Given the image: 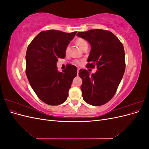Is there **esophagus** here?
<instances>
[{
  "label": "esophagus",
  "instance_id": "esophagus-1",
  "mask_svg": "<svg viewBox=\"0 0 149 149\" xmlns=\"http://www.w3.org/2000/svg\"><path fill=\"white\" fill-rule=\"evenodd\" d=\"M79 69L78 68V73H79Z\"/></svg>",
  "mask_w": 149,
  "mask_h": 149
}]
</instances>
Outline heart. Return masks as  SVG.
Masks as SVG:
<instances>
[{
	"label": "heart",
	"instance_id": "obj_1",
	"mask_svg": "<svg viewBox=\"0 0 149 149\" xmlns=\"http://www.w3.org/2000/svg\"><path fill=\"white\" fill-rule=\"evenodd\" d=\"M76 43H77V44L80 47V48L82 49L84 47L88 46V43L86 42V40H84V38H78L77 40H76ZM68 52H69V46H67L66 48L65 52H66V53H68ZM73 64L74 65L80 66L82 64V61L81 60H74L73 62Z\"/></svg>",
	"mask_w": 149,
	"mask_h": 149
}]
</instances>
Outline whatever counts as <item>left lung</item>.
<instances>
[{"label": "left lung", "instance_id": "8db88e82", "mask_svg": "<svg viewBox=\"0 0 149 149\" xmlns=\"http://www.w3.org/2000/svg\"><path fill=\"white\" fill-rule=\"evenodd\" d=\"M77 35L91 47L86 67L97 69L89 74L88 70L79 71L82 79L81 86L84 101L90 105L102 106L113 97L125 68L123 45L110 31L102 29L78 32Z\"/></svg>", "mask_w": 149, "mask_h": 149}]
</instances>
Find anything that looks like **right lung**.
Segmentation results:
<instances>
[{"label": "right lung", "mask_w": 149, "mask_h": 149, "mask_svg": "<svg viewBox=\"0 0 149 149\" xmlns=\"http://www.w3.org/2000/svg\"><path fill=\"white\" fill-rule=\"evenodd\" d=\"M77 31L65 33L56 30L40 32L29 44L26 52V75L40 100L51 106L63 103L68 96L77 68L68 65L58 72V58H65L66 48Z\"/></svg>", "instance_id": "obj_1"}]
</instances>
